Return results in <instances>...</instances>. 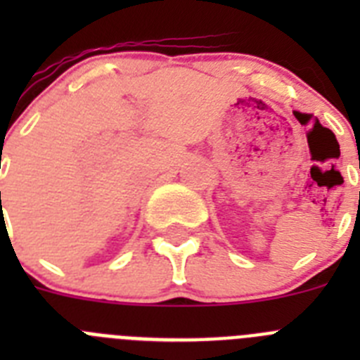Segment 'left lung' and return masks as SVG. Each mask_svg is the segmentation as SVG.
I'll return each instance as SVG.
<instances>
[{"mask_svg": "<svg viewBox=\"0 0 360 360\" xmlns=\"http://www.w3.org/2000/svg\"><path fill=\"white\" fill-rule=\"evenodd\" d=\"M359 198H360V191H359Z\"/></svg>", "mask_w": 360, "mask_h": 360, "instance_id": "obj_1", "label": "left lung"}]
</instances>
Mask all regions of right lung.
I'll list each match as a JSON object with an SVG mask.
<instances>
[{
  "instance_id": "add662e5",
  "label": "right lung",
  "mask_w": 360,
  "mask_h": 360,
  "mask_svg": "<svg viewBox=\"0 0 360 360\" xmlns=\"http://www.w3.org/2000/svg\"><path fill=\"white\" fill-rule=\"evenodd\" d=\"M0 195H1V191H0Z\"/></svg>"
}]
</instances>
